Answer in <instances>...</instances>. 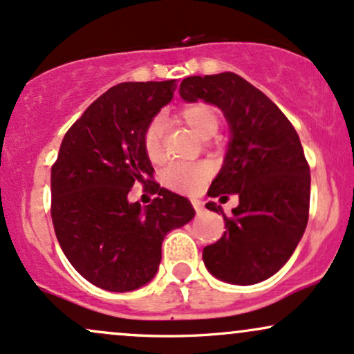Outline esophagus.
I'll list each match as a JSON object with an SVG mask.
<instances>
[{"label":"esophagus","mask_w":354,"mask_h":354,"mask_svg":"<svg viewBox=\"0 0 354 354\" xmlns=\"http://www.w3.org/2000/svg\"><path fill=\"white\" fill-rule=\"evenodd\" d=\"M191 205H193V208L196 213H200V211L203 209V203L200 200H191Z\"/></svg>","instance_id":"esophagus-1"}]
</instances>
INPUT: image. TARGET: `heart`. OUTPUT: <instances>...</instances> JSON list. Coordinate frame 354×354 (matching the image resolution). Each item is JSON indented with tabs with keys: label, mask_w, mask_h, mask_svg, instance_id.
Wrapping results in <instances>:
<instances>
[{
	"label": "heart",
	"mask_w": 354,
	"mask_h": 354,
	"mask_svg": "<svg viewBox=\"0 0 354 354\" xmlns=\"http://www.w3.org/2000/svg\"><path fill=\"white\" fill-rule=\"evenodd\" d=\"M180 120L186 126H189L198 136L208 140L213 135H216L219 128V116L211 104L208 103H194L181 109ZM163 136H165V124L160 118H154L146 124L143 138V149L146 158L151 163H160L165 156L163 148ZM209 174V168L203 163H191L183 165L176 163L168 166L163 171V183L168 188L180 193H194L205 183Z\"/></svg>",
	"instance_id": "b5f03b06"
}]
</instances>
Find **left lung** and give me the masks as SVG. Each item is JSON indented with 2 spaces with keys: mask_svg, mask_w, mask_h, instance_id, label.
Masks as SVG:
<instances>
[{
  "mask_svg": "<svg viewBox=\"0 0 354 354\" xmlns=\"http://www.w3.org/2000/svg\"><path fill=\"white\" fill-rule=\"evenodd\" d=\"M180 95L205 100L223 111L231 140L211 198L238 194L231 216L223 214L225 234L203 250V261L218 279L254 284L273 276L298 246L310 216V165L298 133L265 93L234 73L189 76Z\"/></svg>",
  "mask_w": 354,
  "mask_h": 354,
  "instance_id": "8db88e82",
  "label": "left lung"
}]
</instances>
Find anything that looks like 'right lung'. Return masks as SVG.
<instances>
[{
  "instance_id": "right-lung-1",
  "label": "right lung",
  "mask_w": 354,
  "mask_h": 354,
  "mask_svg": "<svg viewBox=\"0 0 354 354\" xmlns=\"http://www.w3.org/2000/svg\"><path fill=\"white\" fill-rule=\"evenodd\" d=\"M176 80L121 83L86 108L61 141L51 168V218L68 261L95 286L133 291L149 283L168 231L194 216L191 203L153 181L146 124L173 100ZM157 198L129 203L135 184Z\"/></svg>"
}]
</instances>
